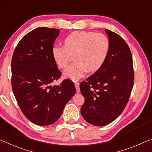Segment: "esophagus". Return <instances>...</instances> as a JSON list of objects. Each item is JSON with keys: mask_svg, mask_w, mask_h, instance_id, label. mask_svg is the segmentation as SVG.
I'll list each match as a JSON object with an SVG mask.
<instances>
[{"mask_svg": "<svg viewBox=\"0 0 152 152\" xmlns=\"http://www.w3.org/2000/svg\"><path fill=\"white\" fill-rule=\"evenodd\" d=\"M75 87H76V92H80V87H79V83L78 82H75Z\"/></svg>", "mask_w": 152, "mask_h": 152, "instance_id": "esophagus-1", "label": "esophagus"}]
</instances>
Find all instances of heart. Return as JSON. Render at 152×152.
Wrapping results in <instances>:
<instances>
[{"instance_id":"heart-1","label":"heart","mask_w":152,"mask_h":152,"mask_svg":"<svg viewBox=\"0 0 152 152\" xmlns=\"http://www.w3.org/2000/svg\"><path fill=\"white\" fill-rule=\"evenodd\" d=\"M65 45H54L52 56L57 65L65 68L70 60V53H75V62L64 70V76L76 81L87 71L99 70L106 61L109 52L110 42L102 33L74 31L67 36Z\"/></svg>"}]
</instances>
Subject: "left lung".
<instances>
[{
    "mask_svg": "<svg viewBox=\"0 0 152 152\" xmlns=\"http://www.w3.org/2000/svg\"><path fill=\"white\" fill-rule=\"evenodd\" d=\"M110 42L109 52L99 70L82 82L84 97L81 114L95 126L109 124L121 114L127 104L134 82L132 53L121 37L105 29Z\"/></svg>",
    "mask_w": 152,
    "mask_h": 152,
    "instance_id": "left-lung-1",
    "label": "left lung"
}]
</instances>
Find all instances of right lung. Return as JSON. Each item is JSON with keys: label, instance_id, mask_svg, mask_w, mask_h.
I'll return each instance as SVG.
<instances>
[{"label": "right lung", "instance_id": "right-lung-1", "mask_svg": "<svg viewBox=\"0 0 152 152\" xmlns=\"http://www.w3.org/2000/svg\"><path fill=\"white\" fill-rule=\"evenodd\" d=\"M60 29L38 27L25 35L14 51L11 62L12 88L20 110L30 121L40 126L53 124L76 93L66 79L51 86L61 73L52 56Z\"/></svg>", "mask_w": 152, "mask_h": 152}]
</instances>
